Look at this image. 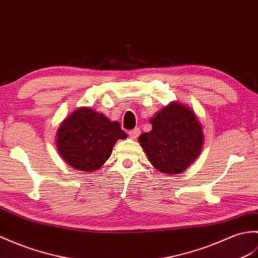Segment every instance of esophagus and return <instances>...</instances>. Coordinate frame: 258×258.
I'll use <instances>...</instances> for the list:
<instances>
[{"mask_svg":"<svg viewBox=\"0 0 258 258\" xmlns=\"http://www.w3.org/2000/svg\"><path fill=\"white\" fill-rule=\"evenodd\" d=\"M140 133H141V131H140V128H134V130H132V131H130L128 132V135H130V137L131 139H133V140H136L137 137H139V135H140Z\"/></svg>","mask_w":258,"mask_h":258,"instance_id":"obj_1","label":"esophagus"}]
</instances>
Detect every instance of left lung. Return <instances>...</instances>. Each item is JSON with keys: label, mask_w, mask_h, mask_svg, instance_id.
<instances>
[{"label": "left lung", "mask_w": 258, "mask_h": 258, "mask_svg": "<svg viewBox=\"0 0 258 258\" xmlns=\"http://www.w3.org/2000/svg\"><path fill=\"white\" fill-rule=\"evenodd\" d=\"M152 131L139 137L141 147L158 171L178 175L198 158L205 135L195 111L180 103L170 102L151 118Z\"/></svg>", "instance_id": "8db88e82"}]
</instances>
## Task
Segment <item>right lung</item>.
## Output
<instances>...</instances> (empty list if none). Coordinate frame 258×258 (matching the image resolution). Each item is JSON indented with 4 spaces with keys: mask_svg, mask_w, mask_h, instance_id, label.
I'll use <instances>...</instances> for the list:
<instances>
[{
    "mask_svg": "<svg viewBox=\"0 0 258 258\" xmlns=\"http://www.w3.org/2000/svg\"><path fill=\"white\" fill-rule=\"evenodd\" d=\"M127 134L119 123L112 122L103 113L82 106L61 122L56 134L60 157L75 169L93 172L109 159L112 148Z\"/></svg>",
    "mask_w": 258,
    "mask_h": 258,
    "instance_id": "right-lung-1",
    "label": "right lung"
}]
</instances>
